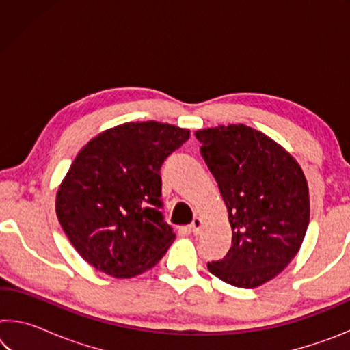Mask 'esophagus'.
Instances as JSON below:
<instances>
[{
  "label": "esophagus",
  "mask_w": 350,
  "mask_h": 350,
  "mask_svg": "<svg viewBox=\"0 0 350 350\" xmlns=\"http://www.w3.org/2000/svg\"><path fill=\"white\" fill-rule=\"evenodd\" d=\"M200 227H202V221H200L199 217H194L191 225H189V228H191V232H193L194 234H198V233L200 232Z\"/></svg>",
  "instance_id": "esophagus-1"
}]
</instances>
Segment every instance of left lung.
<instances>
[{
    "label": "left lung",
    "mask_w": 350,
    "mask_h": 350,
    "mask_svg": "<svg viewBox=\"0 0 350 350\" xmlns=\"http://www.w3.org/2000/svg\"><path fill=\"white\" fill-rule=\"evenodd\" d=\"M232 225V247L208 270L234 287L254 288L281 273L309 227L303 170L267 135L245 125L194 133Z\"/></svg>",
    "instance_id": "left-lung-1"
}]
</instances>
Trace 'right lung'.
I'll return each mask as SVG.
<instances>
[{"instance_id":"1","label":"right lung","mask_w":350,"mask_h":350,"mask_svg":"<svg viewBox=\"0 0 350 350\" xmlns=\"http://www.w3.org/2000/svg\"><path fill=\"white\" fill-rule=\"evenodd\" d=\"M189 137L168 123L135 122L83 146L57 193V217L80 256L116 278L154 267L176 233L165 222L162 163Z\"/></svg>"}]
</instances>
